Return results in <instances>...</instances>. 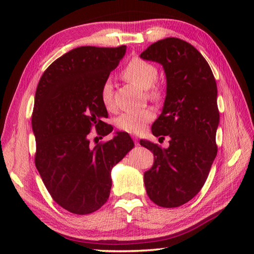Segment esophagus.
Segmentation results:
<instances>
[{
	"instance_id": "esophagus-1",
	"label": "esophagus",
	"mask_w": 254,
	"mask_h": 254,
	"mask_svg": "<svg viewBox=\"0 0 254 254\" xmlns=\"http://www.w3.org/2000/svg\"><path fill=\"white\" fill-rule=\"evenodd\" d=\"M132 137H133V140H134L135 145H137V136H136V135H133Z\"/></svg>"
}]
</instances>
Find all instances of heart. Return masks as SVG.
I'll return each instance as SVG.
<instances>
[{
    "mask_svg": "<svg viewBox=\"0 0 254 254\" xmlns=\"http://www.w3.org/2000/svg\"><path fill=\"white\" fill-rule=\"evenodd\" d=\"M122 75L127 80L139 86L140 88L149 89L156 83L158 78V69L150 63L135 58L132 59L126 66L122 71ZM160 95V91L156 87L149 92V96L151 98H159ZM101 100L107 110L113 109V86H112L111 79H106L102 85ZM153 119L154 113L150 109L124 112L115 120V126L124 132L139 133L143 130L145 124L151 122Z\"/></svg>",
    "mask_w": 254,
    "mask_h": 254,
    "instance_id": "b5f03b06",
    "label": "heart"
}]
</instances>
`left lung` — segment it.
<instances>
[{
    "mask_svg": "<svg viewBox=\"0 0 254 254\" xmlns=\"http://www.w3.org/2000/svg\"><path fill=\"white\" fill-rule=\"evenodd\" d=\"M140 58L160 64L166 74L165 103L151 131L170 139L168 148L140 140L154 157L144 173L145 190L154 204L178 207L198 194L216 157V81L199 51L178 38L154 42Z\"/></svg>",
    "mask_w": 254,
    "mask_h": 254,
    "instance_id": "8db88e82",
    "label": "left lung"
}]
</instances>
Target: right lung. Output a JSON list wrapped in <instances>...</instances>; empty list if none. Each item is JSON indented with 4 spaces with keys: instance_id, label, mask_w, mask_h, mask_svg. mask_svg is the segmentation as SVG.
Listing matches in <instances>:
<instances>
[{
    "instance_id": "right-lung-1",
    "label": "right lung",
    "mask_w": 254,
    "mask_h": 254,
    "mask_svg": "<svg viewBox=\"0 0 254 254\" xmlns=\"http://www.w3.org/2000/svg\"><path fill=\"white\" fill-rule=\"evenodd\" d=\"M127 47L75 48L51 64L38 84L32 114L36 167L54 200L68 212L85 215L106 203L111 171L133 148L127 132L91 147L92 127L113 131L103 122L107 111L101 88L118 67ZM98 132V133H100Z\"/></svg>"
}]
</instances>
